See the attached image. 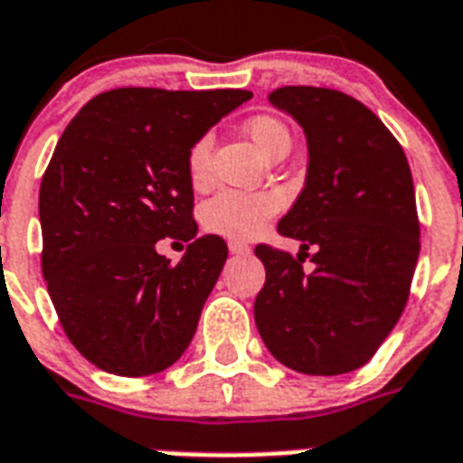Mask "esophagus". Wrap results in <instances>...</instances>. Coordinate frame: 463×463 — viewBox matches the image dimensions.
I'll use <instances>...</instances> for the list:
<instances>
[{
	"mask_svg": "<svg viewBox=\"0 0 463 463\" xmlns=\"http://www.w3.org/2000/svg\"><path fill=\"white\" fill-rule=\"evenodd\" d=\"M229 250H232V253H236V256H241V253H249L250 249L241 241H229Z\"/></svg>",
	"mask_w": 463,
	"mask_h": 463,
	"instance_id": "obj_1",
	"label": "esophagus"
}]
</instances>
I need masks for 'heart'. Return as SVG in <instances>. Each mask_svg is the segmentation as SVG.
Masks as SVG:
<instances>
[{
  "mask_svg": "<svg viewBox=\"0 0 463 463\" xmlns=\"http://www.w3.org/2000/svg\"><path fill=\"white\" fill-rule=\"evenodd\" d=\"M246 132L263 156L275 145L289 142L288 128L270 116L250 118L246 123ZM210 154H213L210 137H200L188 154V174L195 185H203L210 178ZM280 198L270 191H220L203 205L200 222L213 234L232 241H249L268 227V222L280 213Z\"/></svg>",
  "mask_w": 463,
  "mask_h": 463,
  "instance_id": "1",
  "label": "heart"
}]
</instances>
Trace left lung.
<instances>
[{"instance_id": "left-lung-1", "label": "left lung", "mask_w": 463, "mask_h": 463, "mask_svg": "<svg viewBox=\"0 0 463 463\" xmlns=\"http://www.w3.org/2000/svg\"><path fill=\"white\" fill-rule=\"evenodd\" d=\"M268 99L304 128L309 166L278 224L299 253L256 246L265 265L258 333L285 367L345 374L372 360L408 302L420 253L413 175L389 128L353 96L282 86Z\"/></svg>"}]
</instances>
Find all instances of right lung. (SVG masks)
I'll return each instance as SVG.
<instances>
[{"instance_id": "1", "label": "right lung", "mask_w": 463, "mask_h": 463, "mask_svg": "<svg viewBox=\"0 0 463 463\" xmlns=\"http://www.w3.org/2000/svg\"><path fill=\"white\" fill-rule=\"evenodd\" d=\"M250 96L123 86L64 128L38 198L43 278L71 345L103 372L156 374L191 345L227 243L195 239L188 154ZM166 235L192 241L175 266L156 253Z\"/></svg>"}]
</instances>
